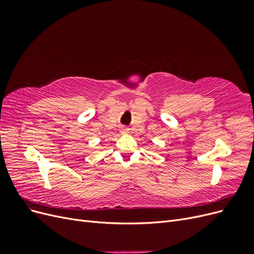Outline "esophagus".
I'll return each instance as SVG.
<instances>
[{
  "label": "esophagus",
  "instance_id": "34e87169",
  "mask_svg": "<svg viewBox=\"0 0 254 254\" xmlns=\"http://www.w3.org/2000/svg\"><path fill=\"white\" fill-rule=\"evenodd\" d=\"M121 132L122 133H128V129L127 128H121Z\"/></svg>",
  "mask_w": 254,
  "mask_h": 254
}]
</instances>
